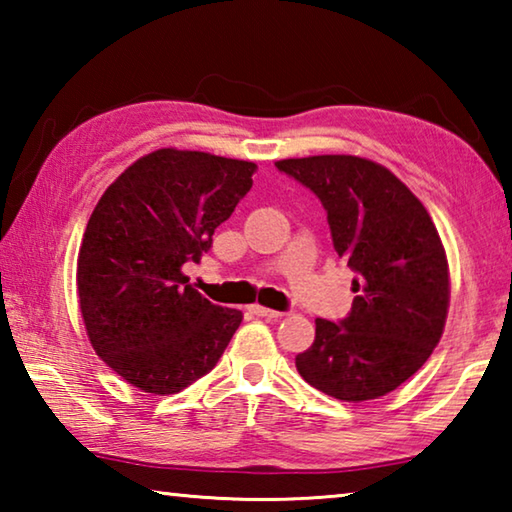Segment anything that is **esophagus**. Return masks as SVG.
<instances>
[{
  "label": "esophagus",
  "mask_w": 512,
  "mask_h": 512,
  "mask_svg": "<svg viewBox=\"0 0 512 512\" xmlns=\"http://www.w3.org/2000/svg\"><path fill=\"white\" fill-rule=\"evenodd\" d=\"M250 314H255V316H259V318H280V316H282L280 311L268 309V307H262V305H253V307H250Z\"/></svg>",
  "instance_id": "obj_1"
}]
</instances>
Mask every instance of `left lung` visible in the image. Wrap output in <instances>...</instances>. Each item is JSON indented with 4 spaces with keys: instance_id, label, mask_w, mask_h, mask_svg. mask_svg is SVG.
<instances>
[{
    "instance_id": "obj_1",
    "label": "left lung",
    "mask_w": 512,
    "mask_h": 512,
    "mask_svg": "<svg viewBox=\"0 0 512 512\" xmlns=\"http://www.w3.org/2000/svg\"><path fill=\"white\" fill-rule=\"evenodd\" d=\"M275 167L318 196L336 255L354 271L352 311L316 318L296 357L300 377L343 402L375 400L422 368L443 334L449 268L429 212L400 178L357 155H314Z\"/></svg>"
}]
</instances>
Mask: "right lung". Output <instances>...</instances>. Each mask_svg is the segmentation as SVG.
Returning <instances> with one entry per match:
<instances>
[{
    "mask_svg": "<svg viewBox=\"0 0 512 512\" xmlns=\"http://www.w3.org/2000/svg\"><path fill=\"white\" fill-rule=\"evenodd\" d=\"M257 164L160 149L99 198L76 268L92 348L128 384L180 393L219 363L241 311L212 305L183 273L253 187Z\"/></svg>",
    "mask_w": 512,
    "mask_h": 512,
    "instance_id": "1",
    "label": "right lung"
}]
</instances>
